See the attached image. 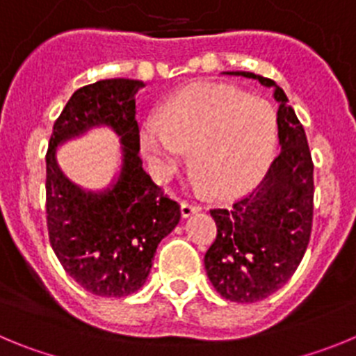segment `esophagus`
I'll return each instance as SVG.
<instances>
[{"mask_svg":"<svg viewBox=\"0 0 356 356\" xmlns=\"http://www.w3.org/2000/svg\"><path fill=\"white\" fill-rule=\"evenodd\" d=\"M180 209H181V216H184V217H191V216H193V213L200 212L201 207L196 205V203H188V201H184Z\"/></svg>","mask_w":356,"mask_h":356,"instance_id":"esophagus-1","label":"esophagus"}]
</instances>
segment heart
Masks as SVG:
<instances>
[{
    "label": "heart",
    "mask_w": 356,
    "mask_h": 356,
    "mask_svg": "<svg viewBox=\"0 0 356 356\" xmlns=\"http://www.w3.org/2000/svg\"><path fill=\"white\" fill-rule=\"evenodd\" d=\"M278 121L266 97L234 85L200 83L176 92L140 131V149L151 176L165 184L180 169L185 147L197 169L196 185L216 194L248 187L275 151Z\"/></svg>",
    "instance_id": "b5f03b06"
}]
</instances>
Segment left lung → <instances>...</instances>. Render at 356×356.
Wrapping results in <instances>:
<instances>
[{"label": "left lung", "mask_w": 356, "mask_h": 356, "mask_svg": "<svg viewBox=\"0 0 356 356\" xmlns=\"http://www.w3.org/2000/svg\"><path fill=\"white\" fill-rule=\"evenodd\" d=\"M229 76L259 80L278 102L280 153L266 176L232 209H213L217 237L205 253L209 280L222 298L257 303L284 287L307 251L314 213V163L307 135L284 89L246 71Z\"/></svg>", "instance_id": "8db88e82"}]
</instances>
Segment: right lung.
<instances>
[{"instance_id":"add662e5","label":"right lung","mask_w":356,"mask_h":356,"mask_svg":"<svg viewBox=\"0 0 356 356\" xmlns=\"http://www.w3.org/2000/svg\"><path fill=\"white\" fill-rule=\"evenodd\" d=\"M140 80L112 78L72 94L53 124L46 155V213L56 259L90 294L122 298L146 284L160 241L180 222V205L163 196L140 160ZM97 126L120 137L122 165L108 188L87 191L60 169L56 149Z\"/></svg>"}]
</instances>
